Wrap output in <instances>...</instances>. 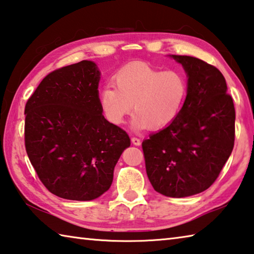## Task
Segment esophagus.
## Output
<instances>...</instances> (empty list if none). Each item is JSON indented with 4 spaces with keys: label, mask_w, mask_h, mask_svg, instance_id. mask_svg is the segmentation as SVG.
<instances>
[{
    "label": "esophagus",
    "mask_w": 254,
    "mask_h": 254,
    "mask_svg": "<svg viewBox=\"0 0 254 254\" xmlns=\"http://www.w3.org/2000/svg\"><path fill=\"white\" fill-rule=\"evenodd\" d=\"M131 141H132V143L134 144V145H140L141 144V140L139 139V137H136V136H133L132 139H131Z\"/></svg>",
    "instance_id": "esophagus-1"
}]
</instances>
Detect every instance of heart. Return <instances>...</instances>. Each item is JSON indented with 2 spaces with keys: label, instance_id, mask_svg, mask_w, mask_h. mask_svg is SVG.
Wrapping results in <instances>:
<instances>
[{
  "label": "heart",
  "instance_id": "heart-1",
  "mask_svg": "<svg viewBox=\"0 0 254 254\" xmlns=\"http://www.w3.org/2000/svg\"><path fill=\"white\" fill-rule=\"evenodd\" d=\"M114 87L100 94V105L112 124H122L133 107V126L160 130L178 118L188 95L183 71L161 70L147 64H131L115 72Z\"/></svg>",
  "mask_w": 254,
  "mask_h": 254
}]
</instances>
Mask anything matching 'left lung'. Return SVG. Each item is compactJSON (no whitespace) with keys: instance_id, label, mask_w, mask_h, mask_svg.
I'll use <instances>...</instances> for the list:
<instances>
[{"instance_id":"obj_1","label":"left lung","mask_w":254,"mask_h":254,"mask_svg":"<svg viewBox=\"0 0 254 254\" xmlns=\"http://www.w3.org/2000/svg\"><path fill=\"white\" fill-rule=\"evenodd\" d=\"M188 76V95L178 118L142 142L154 190L180 198L215 183L234 147L235 109L224 76L190 56H176Z\"/></svg>"}]
</instances>
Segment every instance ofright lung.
I'll return each mask as SVG.
<instances>
[{
    "label": "right lung",
    "instance_id": "add662e5",
    "mask_svg": "<svg viewBox=\"0 0 254 254\" xmlns=\"http://www.w3.org/2000/svg\"><path fill=\"white\" fill-rule=\"evenodd\" d=\"M100 71L93 62L49 72L25 104L24 144L48 190L70 200H92L111 187L119 158L131 141L102 114Z\"/></svg>",
    "mask_w": 254,
    "mask_h": 254
}]
</instances>
